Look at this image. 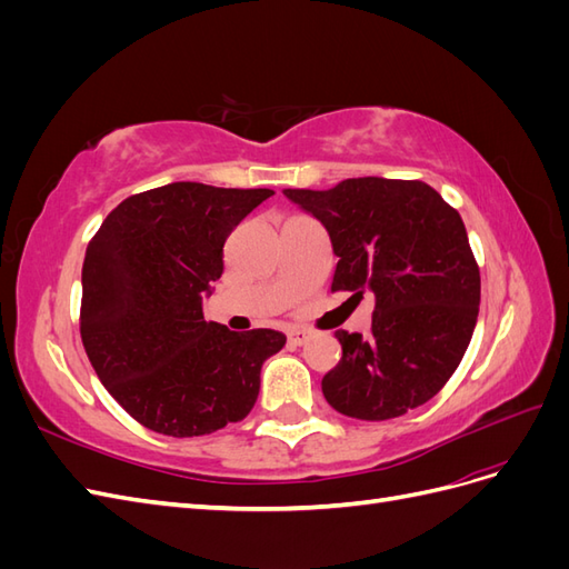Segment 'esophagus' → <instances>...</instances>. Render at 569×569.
Returning <instances> with one entry per match:
<instances>
[{"label":"esophagus","instance_id":"34e87169","mask_svg":"<svg viewBox=\"0 0 569 569\" xmlns=\"http://www.w3.org/2000/svg\"><path fill=\"white\" fill-rule=\"evenodd\" d=\"M311 330H303V327H297V330H291L287 337L291 343H297V347H301V343H306L308 339H311Z\"/></svg>","mask_w":569,"mask_h":569}]
</instances>
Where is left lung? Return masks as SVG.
I'll return each instance as SVG.
<instances>
[{
  "label": "left lung",
  "mask_w": 569,
  "mask_h": 569,
  "mask_svg": "<svg viewBox=\"0 0 569 569\" xmlns=\"http://www.w3.org/2000/svg\"><path fill=\"white\" fill-rule=\"evenodd\" d=\"M284 197L330 234L332 291L375 297L370 335L335 332L341 360L322 377L327 403L370 422L427 403L460 366L479 313V266L460 213L420 180L349 178Z\"/></svg>",
  "instance_id": "obj_1"
}]
</instances>
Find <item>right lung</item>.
I'll list each match as a JSON object with an SVG mask.
<instances>
[{
  "mask_svg": "<svg viewBox=\"0 0 569 569\" xmlns=\"http://www.w3.org/2000/svg\"><path fill=\"white\" fill-rule=\"evenodd\" d=\"M272 189L170 182L120 201L82 263L84 353L130 418L166 437H201L249 416L261 366L287 337L206 322L230 232Z\"/></svg>",
  "mask_w": 569,
  "mask_h": 569,
  "instance_id": "right-lung-1",
  "label": "right lung"
}]
</instances>
